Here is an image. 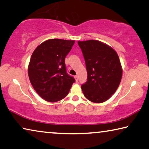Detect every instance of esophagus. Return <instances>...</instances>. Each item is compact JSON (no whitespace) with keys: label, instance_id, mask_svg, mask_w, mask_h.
<instances>
[{"label":"esophagus","instance_id":"34e87169","mask_svg":"<svg viewBox=\"0 0 149 149\" xmlns=\"http://www.w3.org/2000/svg\"><path fill=\"white\" fill-rule=\"evenodd\" d=\"M74 79H75V80H76V82L79 81V77H78L77 75H76V76H74Z\"/></svg>","mask_w":149,"mask_h":149}]
</instances>
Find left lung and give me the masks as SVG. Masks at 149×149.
<instances>
[{
	"label": "left lung",
	"mask_w": 149,
	"mask_h": 149,
	"mask_svg": "<svg viewBox=\"0 0 149 149\" xmlns=\"http://www.w3.org/2000/svg\"><path fill=\"white\" fill-rule=\"evenodd\" d=\"M86 64L87 81L81 88L84 96L102 103L113 95L120 83L122 69L118 54L109 46L97 40L78 41Z\"/></svg>",
	"instance_id": "8db88e82"
}]
</instances>
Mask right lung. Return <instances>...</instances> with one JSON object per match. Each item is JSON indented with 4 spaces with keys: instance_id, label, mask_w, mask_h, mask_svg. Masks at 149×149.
I'll return each mask as SVG.
<instances>
[{
    "instance_id": "1",
    "label": "right lung",
    "mask_w": 149,
    "mask_h": 149,
    "mask_svg": "<svg viewBox=\"0 0 149 149\" xmlns=\"http://www.w3.org/2000/svg\"><path fill=\"white\" fill-rule=\"evenodd\" d=\"M74 41L51 39L32 53L28 76L36 92L46 101L55 102L69 94L75 79L67 72L65 59Z\"/></svg>"
}]
</instances>
